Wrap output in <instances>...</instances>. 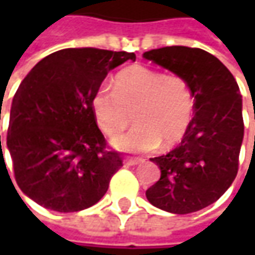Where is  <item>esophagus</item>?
Segmentation results:
<instances>
[{
	"instance_id": "34e87169",
	"label": "esophagus",
	"mask_w": 255,
	"mask_h": 255,
	"mask_svg": "<svg viewBox=\"0 0 255 255\" xmlns=\"http://www.w3.org/2000/svg\"><path fill=\"white\" fill-rule=\"evenodd\" d=\"M142 158H136V157H127L126 160H124V164L126 165H138V164H140L142 162Z\"/></svg>"
}]
</instances>
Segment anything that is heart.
<instances>
[{"instance_id": "obj_1", "label": "heart", "mask_w": 255, "mask_h": 255, "mask_svg": "<svg viewBox=\"0 0 255 255\" xmlns=\"http://www.w3.org/2000/svg\"><path fill=\"white\" fill-rule=\"evenodd\" d=\"M194 93L180 75H166L144 65H131L117 73L113 90L100 87L91 98L93 115L101 131L115 138L117 149L142 153L180 142L194 115ZM133 117L131 118L130 116Z\"/></svg>"}]
</instances>
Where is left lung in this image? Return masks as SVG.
Returning a JSON list of instances; mask_svg holds the SVG:
<instances>
[{"instance_id": "left-lung-1", "label": "left lung", "mask_w": 255, "mask_h": 255, "mask_svg": "<svg viewBox=\"0 0 255 255\" xmlns=\"http://www.w3.org/2000/svg\"><path fill=\"white\" fill-rule=\"evenodd\" d=\"M143 57L186 79L195 101L182 143L151 158L161 177L146 197L169 213H194L216 202L238 173L245 132L239 86L219 58L198 47H161Z\"/></svg>"}]
</instances>
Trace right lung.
Masks as SVG:
<instances>
[{
  "instance_id": "add662e5",
  "label": "right lung",
  "mask_w": 255,
  "mask_h": 255,
  "mask_svg": "<svg viewBox=\"0 0 255 255\" xmlns=\"http://www.w3.org/2000/svg\"><path fill=\"white\" fill-rule=\"evenodd\" d=\"M135 58L95 47L64 49L41 60L20 83L6 147L17 186L38 205L69 213L105 195L123 158L108 149L91 98L111 69Z\"/></svg>"
}]
</instances>
